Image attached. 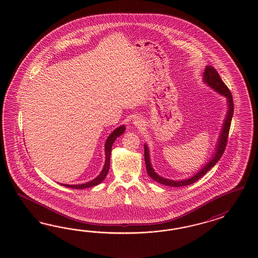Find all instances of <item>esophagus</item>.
<instances>
[{
	"label": "esophagus",
	"mask_w": 258,
	"mask_h": 258,
	"mask_svg": "<svg viewBox=\"0 0 258 258\" xmlns=\"http://www.w3.org/2000/svg\"><path fill=\"white\" fill-rule=\"evenodd\" d=\"M133 124L136 125L137 127H139V128H142V126L144 125V122L139 119V118H136V119H134V121H133Z\"/></svg>",
	"instance_id": "34e87169"
}]
</instances>
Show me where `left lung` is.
Instances as JSON below:
<instances>
[{
  "mask_svg": "<svg viewBox=\"0 0 258 258\" xmlns=\"http://www.w3.org/2000/svg\"><path fill=\"white\" fill-rule=\"evenodd\" d=\"M203 80L208 86L211 87L215 91H217L219 94H222L226 96L227 101H228V112H227L226 118L224 120L223 126L221 130V133L219 135L218 145H217V151L214 154L206 165H204L203 168L198 172L193 177L190 179L182 180H173L164 179L163 177L159 176L154 169L152 168L151 164H150V159H149V149L147 145H145V162H146V166H147V172L149 174V177L158 182L167 185V186H173V187H180V186H185L194 183L197 180H200L202 177H203L207 172L211 169L215 164H217L219 161V159L223 155L224 150L226 149L227 140H228V135H229V131L231 126V122L232 118L234 114V101H233V96L228 89V87L225 85V83L222 81V79L219 77V73L213 67V66H206L205 71L203 73Z\"/></svg>",
  "mask_w": 258,
  "mask_h": 258,
  "instance_id": "1",
  "label": "left lung"
}]
</instances>
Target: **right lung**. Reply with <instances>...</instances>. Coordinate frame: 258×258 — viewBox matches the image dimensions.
I'll use <instances>...</instances> for the list:
<instances>
[{
	"label": "right lung",
	"mask_w": 258,
	"mask_h": 258,
	"mask_svg": "<svg viewBox=\"0 0 258 258\" xmlns=\"http://www.w3.org/2000/svg\"><path fill=\"white\" fill-rule=\"evenodd\" d=\"M125 125H121L118 126L116 130H114L111 134L108 137V139L106 141L105 144V153H106V161H105V164L104 167L102 169L101 173L94 179V180H91L86 183H82V184H62L61 185L65 186V187L73 188V189H85V188L93 187L97 184H99L102 180H104L108 174L109 169V159H110V153H111V148L112 145L114 143V141L116 140V138L119 137L121 134L125 133Z\"/></svg>",
	"instance_id": "obj_1"
}]
</instances>
